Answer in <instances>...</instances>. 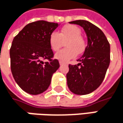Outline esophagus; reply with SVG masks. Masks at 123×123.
Returning <instances> with one entry per match:
<instances>
[{"instance_id":"34e87169","label":"esophagus","mask_w":123,"mask_h":123,"mask_svg":"<svg viewBox=\"0 0 123 123\" xmlns=\"http://www.w3.org/2000/svg\"><path fill=\"white\" fill-rule=\"evenodd\" d=\"M59 63H60V65H65V64H66V63H65V62H61V61L59 62Z\"/></svg>"}]
</instances>
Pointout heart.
<instances>
[{
	"label": "heart",
	"mask_w": 123,
	"mask_h": 123,
	"mask_svg": "<svg viewBox=\"0 0 123 123\" xmlns=\"http://www.w3.org/2000/svg\"><path fill=\"white\" fill-rule=\"evenodd\" d=\"M80 29L74 25L64 26L59 33L53 32L49 38L50 46L54 51H58L65 41L67 47L55 54V58L61 62H68L75 58L78 53H83L86 50V43L84 38L80 36Z\"/></svg>",
	"instance_id": "1"
}]
</instances>
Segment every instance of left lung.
Listing matches in <instances>:
<instances>
[{
    "label": "left lung",
    "instance_id": "obj_1",
    "mask_svg": "<svg viewBox=\"0 0 123 123\" xmlns=\"http://www.w3.org/2000/svg\"><path fill=\"white\" fill-rule=\"evenodd\" d=\"M80 25L87 37L83 56L78 65H69L66 75L70 90L76 95H87L95 90L104 80L111 61L110 43L103 32L89 21L70 22Z\"/></svg>",
    "mask_w": 123,
    "mask_h": 123
}]
</instances>
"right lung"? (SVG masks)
Masks as SVG:
<instances>
[{
	"instance_id": "1",
	"label": "right lung",
	"mask_w": 123,
	"mask_h": 123,
	"mask_svg": "<svg viewBox=\"0 0 123 123\" xmlns=\"http://www.w3.org/2000/svg\"><path fill=\"white\" fill-rule=\"evenodd\" d=\"M58 25L45 20L33 22L12 40L10 49L12 76L19 87L29 94L38 95L45 91L53 74L60 67L58 61L53 59L54 55L49 43L50 34Z\"/></svg>"
}]
</instances>
